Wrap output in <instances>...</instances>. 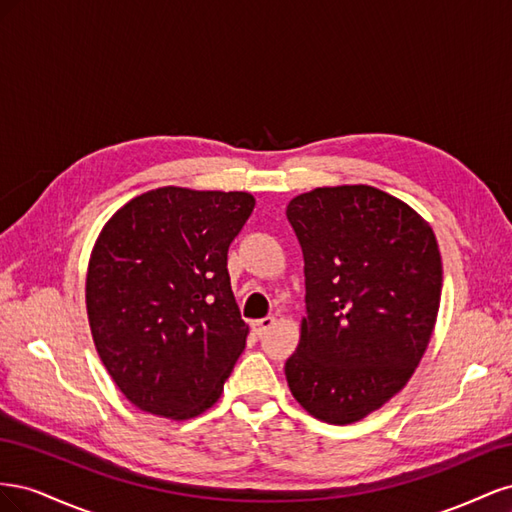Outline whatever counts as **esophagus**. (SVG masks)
Instances as JSON below:
<instances>
[{
  "instance_id": "1",
  "label": "esophagus",
  "mask_w": 512,
  "mask_h": 512,
  "mask_svg": "<svg viewBox=\"0 0 512 512\" xmlns=\"http://www.w3.org/2000/svg\"><path fill=\"white\" fill-rule=\"evenodd\" d=\"M275 324V318L273 316H265V318H260V320H254L252 322V329L256 331V335H265L271 327Z\"/></svg>"
}]
</instances>
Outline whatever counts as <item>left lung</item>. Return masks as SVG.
Masks as SVG:
<instances>
[{
  "label": "left lung",
  "instance_id": "8db88e82",
  "mask_svg": "<svg viewBox=\"0 0 512 512\" xmlns=\"http://www.w3.org/2000/svg\"><path fill=\"white\" fill-rule=\"evenodd\" d=\"M288 222L305 260V316L286 380L318 421L350 425L412 378L436 327L438 241L408 203L374 185L294 196Z\"/></svg>",
  "mask_w": 512,
  "mask_h": 512
}]
</instances>
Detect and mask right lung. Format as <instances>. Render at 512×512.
Returning a JSON list of instances; mask_svg holds the SVG:
<instances>
[{
  "instance_id": "add662e5",
  "label": "right lung",
  "mask_w": 512,
  "mask_h": 512,
  "mask_svg": "<svg viewBox=\"0 0 512 512\" xmlns=\"http://www.w3.org/2000/svg\"><path fill=\"white\" fill-rule=\"evenodd\" d=\"M254 205L247 192L164 185L100 230L85 280L89 329L138 410L188 421L220 399L250 333L230 288L228 245Z\"/></svg>"
}]
</instances>
